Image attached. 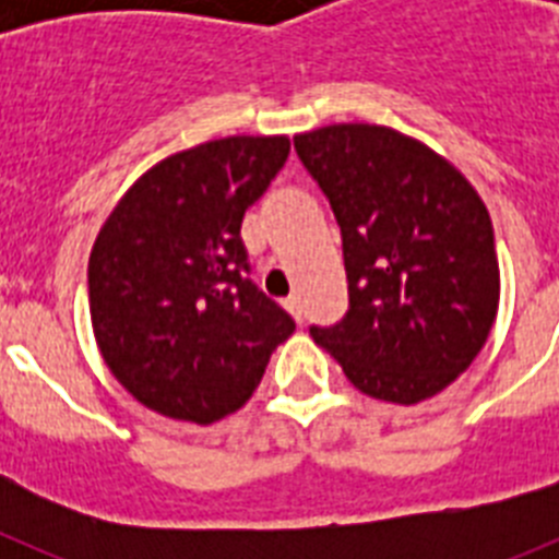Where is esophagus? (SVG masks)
I'll list each match as a JSON object with an SVG mask.
<instances>
[{"label":"esophagus","instance_id":"34e87169","mask_svg":"<svg viewBox=\"0 0 559 559\" xmlns=\"http://www.w3.org/2000/svg\"><path fill=\"white\" fill-rule=\"evenodd\" d=\"M285 310H288L290 316H294L296 322H302V299H299V296H288V299H285Z\"/></svg>","mask_w":559,"mask_h":559}]
</instances>
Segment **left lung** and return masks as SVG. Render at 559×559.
Segmentation results:
<instances>
[{
	"label": "left lung",
	"mask_w": 559,
	"mask_h": 559,
	"mask_svg": "<svg viewBox=\"0 0 559 559\" xmlns=\"http://www.w3.org/2000/svg\"><path fill=\"white\" fill-rule=\"evenodd\" d=\"M294 147L338 221L349 290L347 316L310 335L369 397H433L496 322L490 212L451 162L394 128L338 122Z\"/></svg>",
	"instance_id": "1"
}]
</instances>
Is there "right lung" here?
Here are the masks:
<instances>
[{
    "label": "right lung",
    "instance_id": "right-lung-1",
    "mask_svg": "<svg viewBox=\"0 0 559 559\" xmlns=\"http://www.w3.org/2000/svg\"><path fill=\"white\" fill-rule=\"evenodd\" d=\"M288 136L173 153L114 206L88 257V310L111 374L151 412L210 426L237 412L296 322L249 280L240 224Z\"/></svg>",
    "mask_w": 559,
    "mask_h": 559
}]
</instances>
